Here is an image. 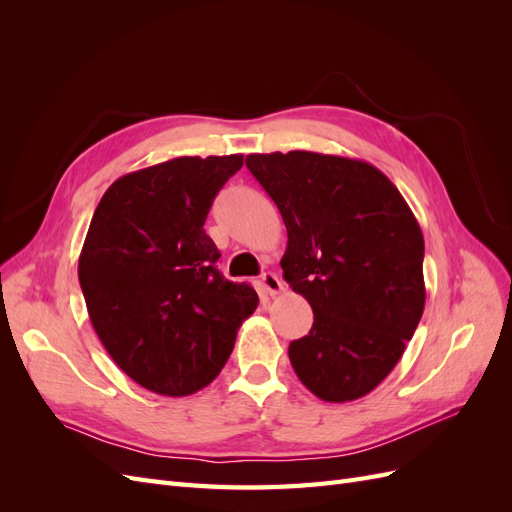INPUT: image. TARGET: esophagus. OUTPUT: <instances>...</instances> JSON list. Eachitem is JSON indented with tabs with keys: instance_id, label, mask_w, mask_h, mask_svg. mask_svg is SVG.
I'll return each mask as SVG.
<instances>
[{
	"instance_id": "esophagus-1",
	"label": "esophagus",
	"mask_w": 512,
	"mask_h": 512,
	"mask_svg": "<svg viewBox=\"0 0 512 512\" xmlns=\"http://www.w3.org/2000/svg\"><path fill=\"white\" fill-rule=\"evenodd\" d=\"M260 284L267 294H271V297H275V294H280L284 290V282L275 273H262Z\"/></svg>"
}]
</instances>
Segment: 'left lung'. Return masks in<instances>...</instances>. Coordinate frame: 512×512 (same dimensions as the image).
<instances>
[{
  "label": "left lung",
  "mask_w": 512,
  "mask_h": 512,
  "mask_svg": "<svg viewBox=\"0 0 512 512\" xmlns=\"http://www.w3.org/2000/svg\"><path fill=\"white\" fill-rule=\"evenodd\" d=\"M245 166L282 213L284 280L314 324L288 346L294 374L333 404L391 374L425 309L421 226L376 166L314 151L252 153Z\"/></svg>",
  "instance_id": "8db88e82"
}]
</instances>
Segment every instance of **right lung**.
Returning a JSON list of instances; mask_svg holds the SVG:
<instances>
[{
  "instance_id": "add662e5",
  "label": "right lung",
  "mask_w": 512,
  "mask_h": 512,
  "mask_svg": "<svg viewBox=\"0 0 512 512\" xmlns=\"http://www.w3.org/2000/svg\"><path fill=\"white\" fill-rule=\"evenodd\" d=\"M243 156L175 158L119 177L91 218L79 282L91 324L113 361L166 397L215 380L241 322L258 305L228 282L205 232L207 213Z\"/></svg>"
}]
</instances>
